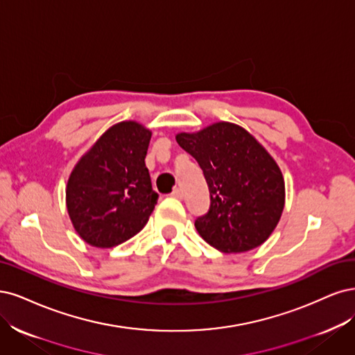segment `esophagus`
<instances>
[{
  "mask_svg": "<svg viewBox=\"0 0 355 355\" xmlns=\"http://www.w3.org/2000/svg\"><path fill=\"white\" fill-rule=\"evenodd\" d=\"M171 196L177 198V199H182V196H184V194H182V190L180 187H177V189H174L173 193H171Z\"/></svg>",
  "mask_w": 355,
  "mask_h": 355,
  "instance_id": "obj_1",
  "label": "esophagus"
}]
</instances>
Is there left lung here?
Returning a JSON list of instances; mask_svg holds the SVG:
<instances>
[{
	"label": "left lung",
	"mask_w": 355,
	"mask_h": 355,
	"mask_svg": "<svg viewBox=\"0 0 355 355\" xmlns=\"http://www.w3.org/2000/svg\"><path fill=\"white\" fill-rule=\"evenodd\" d=\"M208 182L209 211L194 221L205 242L223 252L262 245L284 208V181L270 153L246 130L216 122L198 132L177 134Z\"/></svg>",
	"instance_id": "8db88e82"
}]
</instances>
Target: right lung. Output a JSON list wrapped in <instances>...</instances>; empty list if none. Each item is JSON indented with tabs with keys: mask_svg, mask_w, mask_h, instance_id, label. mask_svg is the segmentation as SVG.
I'll list each match as a JSON object with an SVG mask.
<instances>
[{
	"mask_svg": "<svg viewBox=\"0 0 355 355\" xmlns=\"http://www.w3.org/2000/svg\"><path fill=\"white\" fill-rule=\"evenodd\" d=\"M150 139L152 132L141 123L119 122L73 168L66 207L88 245L118 246L147 224L159 198L144 162Z\"/></svg>",
	"mask_w": 355,
	"mask_h": 355,
	"instance_id": "obj_1",
	"label": "right lung"
}]
</instances>
